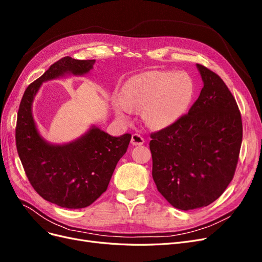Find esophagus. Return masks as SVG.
Returning <instances> with one entry per match:
<instances>
[{
  "instance_id": "obj_1",
  "label": "esophagus",
  "mask_w": 262,
  "mask_h": 262,
  "mask_svg": "<svg viewBox=\"0 0 262 262\" xmlns=\"http://www.w3.org/2000/svg\"><path fill=\"white\" fill-rule=\"evenodd\" d=\"M130 142H132L133 145H141V144L144 143V139H143V137H142L140 134L136 133V134H133Z\"/></svg>"
}]
</instances>
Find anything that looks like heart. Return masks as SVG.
<instances>
[{
	"label": "heart",
	"mask_w": 262,
	"mask_h": 262,
	"mask_svg": "<svg viewBox=\"0 0 262 262\" xmlns=\"http://www.w3.org/2000/svg\"><path fill=\"white\" fill-rule=\"evenodd\" d=\"M191 97L192 83L186 75L151 71L126 81L116 110L125 117L132 108H144L145 122L153 127H164L183 116Z\"/></svg>",
	"instance_id": "1"
}]
</instances>
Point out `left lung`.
Returning a JSON list of instances; mask_svg holds the SVG:
<instances>
[{"instance_id": "obj_1", "label": "left lung", "mask_w": 262, "mask_h": 262, "mask_svg": "<svg viewBox=\"0 0 262 262\" xmlns=\"http://www.w3.org/2000/svg\"><path fill=\"white\" fill-rule=\"evenodd\" d=\"M203 88L188 113L150 135L152 177L177 209L207 207L233 179L243 137L236 101L222 78L197 64Z\"/></svg>"}]
</instances>
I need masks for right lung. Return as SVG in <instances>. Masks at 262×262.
Listing matches in <instances>:
<instances>
[{"instance_id":"right-lung-1","label":"right lung","mask_w":262,"mask_h":262,"mask_svg":"<svg viewBox=\"0 0 262 262\" xmlns=\"http://www.w3.org/2000/svg\"><path fill=\"white\" fill-rule=\"evenodd\" d=\"M94 63L95 60H76L71 56L53 63L27 88L18 110L16 146L30 183L41 198L66 209L86 208L107 190L132 135L113 137L93 127L72 143L52 145L36 129L32 101L43 81L66 73L83 75Z\"/></svg>"}]
</instances>
